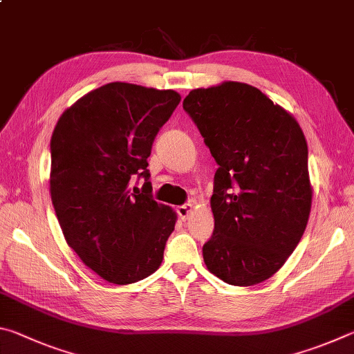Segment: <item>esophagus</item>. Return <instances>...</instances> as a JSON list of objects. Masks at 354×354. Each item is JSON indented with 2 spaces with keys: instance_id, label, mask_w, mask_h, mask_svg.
Returning a JSON list of instances; mask_svg holds the SVG:
<instances>
[{
  "instance_id": "obj_1",
  "label": "esophagus",
  "mask_w": 354,
  "mask_h": 354,
  "mask_svg": "<svg viewBox=\"0 0 354 354\" xmlns=\"http://www.w3.org/2000/svg\"><path fill=\"white\" fill-rule=\"evenodd\" d=\"M176 212H178L179 217L185 220L192 212H194V205H192V203H185V205L176 207Z\"/></svg>"
}]
</instances>
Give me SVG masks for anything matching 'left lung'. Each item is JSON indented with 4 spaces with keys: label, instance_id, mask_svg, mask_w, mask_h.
<instances>
[{
    "label": "left lung",
    "instance_id": "left-lung-1",
    "mask_svg": "<svg viewBox=\"0 0 354 354\" xmlns=\"http://www.w3.org/2000/svg\"><path fill=\"white\" fill-rule=\"evenodd\" d=\"M212 158L214 234L207 270L231 286H254L284 266L306 230L313 187L308 143L295 118L259 88L225 81L183 101Z\"/></svg>",
    "mask_w": 354,
    "mask_h": 354
}]
</instances>
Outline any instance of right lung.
<instances>
[{
  "instance_id": "1",
  "label": "right lung",
  "mask_w": 354,
  "mask_h": 354,
  "mask_svg": "<svg viewBox=\"0 0 354 354\" xmlns=\"http://www.w3.org/2000/svg\"><path fill=\"white\" fill-rule=\"evenodd\" d=\"M181 101L175 91L109 82L65 111L51 136L50 192L68 247L112 284L149 277L176 212L153 200L148 156ZM134 174L147 183L130 190Z\"/></svg>"
}]
</instances>
